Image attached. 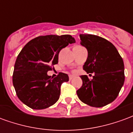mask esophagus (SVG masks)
<instances>
[{"label":"esophagus","instance_id":"34e87169","mask_svg":"<svg viewBox=\"0 0 133 133\" xmlns=\"http://www.w3.org/2000/svg\"><path fill=\"white\" fill-rule=\"evenodd\" d=\"M73 77H74V76H73V75H70L69 76V79H70V81H71V80H72V78H73Z\"/></svg>","mask_w":133,"mask_h":133}]
</instances>
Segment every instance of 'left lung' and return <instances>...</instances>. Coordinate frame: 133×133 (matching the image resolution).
Listing matches in <instances>:
<instances>
[{
	"instance_id": "left-lung-1",
	"label": "left lung",
	"mask_w": 133,
	"mask_h": 133,
	"mask_svg": "<svg viewBox=\"0 0 133 133\" xmlns=\"http://www.w3.org/2000/svg\"><path fill=\"white\" fill-rule=\"evenodd\" d=\"M80 38L81 44L88 50L83 70L95 75L92 80L81 75L83 85L77 90V95L83 103L101 108L115 100L124 84L123 58L105 38L90 34H81Z\"/></svg>"
}]
</instances>
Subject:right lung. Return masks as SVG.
I'll use <instances>...</instances> for the list:
<instances>
[{
	"label": "right lung",
	"mask_w": 133,
	"mask_h": 133,
	"mask_svg": "<svg viewBox=\"0 0 133 133\" xmlns=\"http://www.w3.org/2000/svg\"><path fill=\"white\" fill-rule=\"evenodd\" d=\"M75 40L70 35L39 36L29 41L16 59L13 84L18 98L34 110L54 105L60 98L61 84L69 81L68 75L60 72L51 78L47 72L58 63V54Z\"/></svg>",
	"instance_id": "add662e5"
}]
</instances>
